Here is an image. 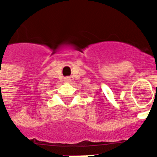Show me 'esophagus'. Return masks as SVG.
<instances>
[{
  "mask_svg": "<svg viewBox=\"0 0 157 157\" xmlns=\"http://www.w3.org/2000/svg\"><path fill=\"white\" fill-rule=\"evenodd\" d=\"M65 82H71V79L69 78V77H67V78H65Z\"/></svg>",
  "mask_w": 157,
  "mask_h": 157,
  "instance_id": "1",
  "label": "esophagus"
}]
</instances>
